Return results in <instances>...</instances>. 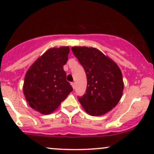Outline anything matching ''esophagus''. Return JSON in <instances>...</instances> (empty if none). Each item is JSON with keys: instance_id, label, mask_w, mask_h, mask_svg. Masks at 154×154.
Segmentation results:
<instances>
[{"instance_id": "obj_1", "label": "esophagus", "mask_w": 154, "mask_h": 154, "mask_svg": "<svg viewBox=\"0 0 154 154\" xmlns=\"http://www.w3.org/2000/svg\"><path fill=\"white\" fill-rule=\"evenodd\" d=\"M71 86H72L73 88H74H74H75V83H71Z\"/></svg>"}]
</instances>
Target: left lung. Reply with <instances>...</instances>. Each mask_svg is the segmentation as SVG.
Instances as JSON below:
<instances>
[{
    "label": "left lung",
    "instance_id": "left-lung-1",
    "mask_svg": "<svg viewBox=\"0 0 154 154\" xmlns=\"http://www.w3.org/2000/svg\"><path fill=\"white\" fill-rule=\"evenodd\" d=\"M71 50L86 74V94L78 97L79 101L90 116L106 114L122 96L124 83L120 68L97 48L75 46Z\"/></svg>",
    "mask_w": 154,
    "mask_h": 154
}]
</instances>
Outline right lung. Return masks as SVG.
<instances>
[{"mask_svg": "<svg viewBox=\"0 0 154 154\" xmlns=\"http://www.w3.org/2000/svg\"><path fill=\"white\" fill-rule=\"evenodd\" d=\"M69 52L68 47L51 48L26 73L23 91L29 106L35 111L52 113L72 91L63 69Z\"/></svg>", "mask_w": 154, "mask_h": 154, "instance_id": "right-lung-1", "label": "right lung"}]
</instances>
